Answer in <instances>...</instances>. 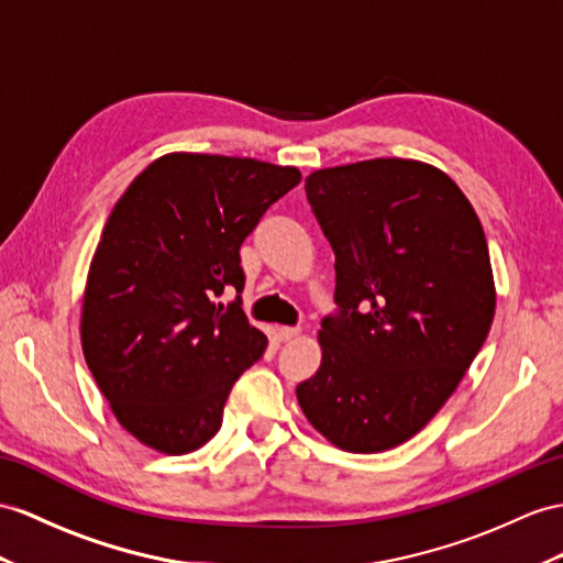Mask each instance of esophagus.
<instances>
[{
    "instance_id": "34e87169",
    "label": "esophagus",
    "mask_w": 563,
    "mask_h": 563,
    "mask_svg": "<svg viewBox=\"0 0 563 563\" xmlns=\"http://www.w3.org/2000/svg\"><path fill=\"white\" fill-rule=\"evenodd\" d=\"M277 334H279V341H291L300 334V329L298 327H279Z\"/></svg>"
}]
</instances>
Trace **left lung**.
I'll list each match as a JSON object with an SVG mask.
<instances>
[{
  "label": "left lung",
  "instance_id": "1",
  "mask_svg": "<svg viewBox=\"0 0 563 563\" xmlns=\"http://www.w3.org/2000/svg\"><path fill=\"white\" fill-rule=\"evenodd\" d=\"M308 202L336 255V318L296 396L324 440L353 454L404 444L483 349L497 291L483 224L463 190L418 159L312 172Z\"/></svg>",
  "mask_w": 563,
  "mask_h": 563
}]
</instances>
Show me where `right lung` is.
I'll return each instance as SVG.
<instances>
[{
	"mask_svg": "<svg viewBox=\"0 0 563 563\" xmlns=\"http://www.w3.org/2000/svg\"><path fill=\"white\" fill-rule=\"evenodd\" d=\"M296 167L169 153L133 178L102 229L80 310L86 363L114 418L141 444L181 456L222 428L234 382L267 349L236 298L241 243Z\"/></svg>",
	"mask_w": 563,
	"mask_h": 563,
	"instance_id": "obj_1",
	"label": "right lung"
}]
</instances>
